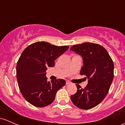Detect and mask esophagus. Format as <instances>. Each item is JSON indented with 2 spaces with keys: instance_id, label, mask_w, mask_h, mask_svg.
I'll use <instances>...</instances> for the list:
<instances>
[{
  "instance_id": "obj_1",
  "label": "esophagus",
  "mask_w": 125,
  "mask_h": 125,
  "mask_svg": "<svg viewBox=\"0 0 125 125\" xmlns=\"http://www.w3.org/2000/svg\"><path fill=\"white\" fill-rule=\"evenodd\" d=\"M71 84V82L70 81H66V84Z\"/></svg>"
}]
</instances>
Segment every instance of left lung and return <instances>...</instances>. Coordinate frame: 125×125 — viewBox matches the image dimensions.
Listing matches in <instances>:
<instances>
[{"mask_svg":"<svg viewBox=\"0 0 125 125\" xmlns=\"http://www.w3.org/2000/svg\"><path fill=\"white\" fill-rule=\"evenodd\" d=\"M71 50L80 55L83 66L80 74L85 75L88 84L84 89L76 84L77 92L71 96L76 107L89 110L96 107L105 98L114 77V64L107 51L99 44L84 42L73 46Z\"/></svg>","mask_w":125,"mask_h":125,"instance_id":"left-lung-1","label":"left lung"}]
</instances>
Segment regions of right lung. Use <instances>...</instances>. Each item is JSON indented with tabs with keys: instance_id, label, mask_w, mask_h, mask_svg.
<instances>
[{
	"instance_id": "right-lung-1",
	"label": "right lung",
	"mask_w": 125,
	"mask_h": 125,
	"mask_svg": "<svg viewBox=\"0 0 125 125\" xmlns=\"http://www.w3.org/2000/svg\"><path fill=\"white\" fill-rule=\"evenodd\" d=\"M68 48L37 42L21 53L17 65V78L22 95L31 105L44 107L51 104L57 90L65 85L63 79L47 81L45 72L48 67L54 66V60Z\"/></svg>"
}]
</instances>
